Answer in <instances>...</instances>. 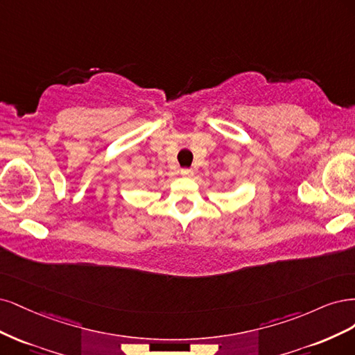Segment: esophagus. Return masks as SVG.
<instances>
[{
	"mask_svg": "<svg viewBox=\"0 0 355 355\" xmlns=\"http://www.w3.org/2000/svg\"><path fill=\"white\" fill-rule=\"evenodd\" d=\"M180 174L182 175V177H186V178H189V177H193V169H189V168H184V169H181L180 171Z\"/></svg>",
	"mask_w": 355,
	"mask_h": 355,
	"instance_id": "1",
	"label": "esophagus"
}]
</instances>
